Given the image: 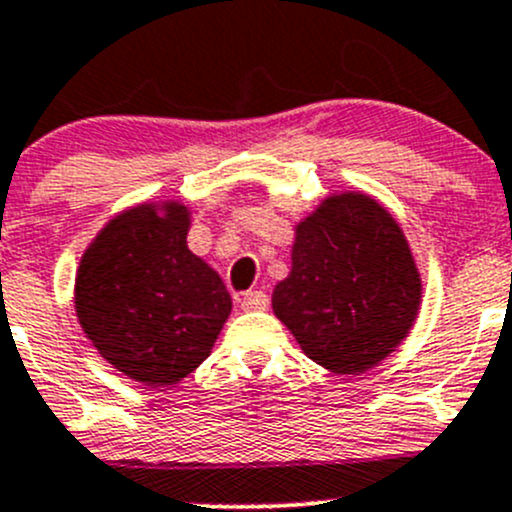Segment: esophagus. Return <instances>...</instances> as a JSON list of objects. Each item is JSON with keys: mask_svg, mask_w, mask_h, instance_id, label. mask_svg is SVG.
I'll list each match as a JSON object with an SVG mask.
<instances>
[{"mask_svg": "<svg viewBox=\"0 0 512 512\" xmlns=\"http://www.w3.org/2000/svg\"><path fill=\"white\" fill-rule=\"evenodd\" d=\"M242 309H247V312H255V309H265L267 304H270V297H267L262 289H250V292L242 294Z\"/></svg>", "mask_w": 512, "mask_h": 512, "instance_id": "obj_1", "label": "esophagus"}]
</instances>
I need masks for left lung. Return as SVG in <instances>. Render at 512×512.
I'll return each instance as SVG.
<instances>
[{"label":"left lung","instance_id":"8db88e82","mask_svg":"<svg viewBox=\"0 0 512 512\" xmlns=\"http://www.w3.org/2000/svg\"><path fill=\"white\" fill-rule=\"evenodd\" d=\"M421 304V277L401 227L366 195L327 198L297 227L292 272L272 309L324 369L359 374L401 344Z\"/></svg>","mask_w":512,"mask_h":512}]
</instances>
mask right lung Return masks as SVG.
Here are the masks:
<instances>
[{"label": "right lung", "instance_id": "1", "mask_svg": "<svg viewBox=\"0 0 512 512\" xmlns=\"http://www.w3.org/2000/svg\"><path fill=\"white\" fill-rule=\"evenodd\" d=\"M188 210L153 205L118 215L86 250L76 314L98 354L146 386L175 384L208 359L230 292L188 250Z\"/></svg>", "mask_w": 512, "mask_h": 512}]
</instances>
